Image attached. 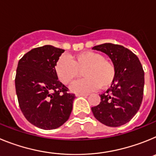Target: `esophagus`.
<instances>
[{
  "mask_svg": "<svg viewBox=\"0 0 156 156\" xmlns=\"http://www.w3.org/2000/svg\"><path fill=\"white\" fill-rule=\"evenodd\" d=\"M76 97H79V96H84V97H87V96H88V94L84 93H76Z\"/></svg>",
  "mask_w": 156,
  "mask_h": 156,
  "instance_id": "34e87169",
  "label": "esophagus"
}]
</instances>
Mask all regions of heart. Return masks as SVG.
I'll return each instance as SVG.
<instances>
[{
  "label": "heart",
  "mask_w": 156,
  "mask_h": 156,
  "mask_svg": "<svg viewBox=\"0 0 156 156\" xmlns=\"http://www.w3.org/2000/svg\"><path fill=\"white\" fill-rule=\"evenodd\" d=\"M83 70V79L74 83L70 89L73 92H91L109 87L115 78V68L112 62L100 53L91 51L60 56L55 65L58 79L65 85L70 84Z\"/></svg>",
  "instance_id": "heart-1"
}]
</instances>
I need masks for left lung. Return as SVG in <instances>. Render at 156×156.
Instances as JSON below:
<instances>
[{"mask_svg": "<svg viewBox=\"0 0 156 156\" xmlns=\"http://www.w3.org/2000/svg\"><path fill=\"white\" fill-rule=\"evenodd\" d=\"M92 49L108 55L115 68L113 83L100 95V104L92 107V112L106 126H122L136 115L142 102L144 85L142 66L137 55L122 45L106 43Z\"/></svg>", "mask_w": 156, "mask_h": 156, "instance_id": "1", "label": "left lung"}]
</instances>
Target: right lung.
<instances>
[{"label": "right lung", "mask_w": 156, "mask_h": 156, "mask_svg": "<svg viewBox=\"0 0 156 156\" xmlns=\"http://www.w3.org/2000/svg\"><path fill=\"white\" fill-rule=\"evenodd\" d=\"M63 49L44 45L34 48L19 61L16 90L26 119L44 129L61 126L69 118L75 94L58 80L55 65Z\"/></svg>", "instance_id": "obj_1"}]
</instances>
